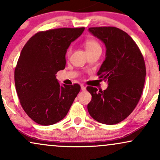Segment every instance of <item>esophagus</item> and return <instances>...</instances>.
I'll return each instance as SVG.
<instances>
[{
  "mask_svg": "<svg viewBox=\"0 0 160 160\" xmlns=\"http://www.w3.org/2000/svg\"><path fill=\"white\" fill-rule=\"evenodd\" d=\"M80 87H81V90H82V91H85L86 90V86H83V85H81L80 86Z\"/></svg>",
  "mask_w": 160,
  "mask_h": 160,
  "instance_id": "obj_1",
  "label": "esophagus"
}]
</instances>
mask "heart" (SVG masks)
I'll list each match as a JSON object with an SVG mask.
<instances>
[{"label": "heart", "instance_id": "b5f03b06", "mask_svg": "<svg viewBox=\"0 0 160 160\" xmlns=\"http://www.w3.org/2000/svg\"><path fill=\"white\" fill-rule=\"evenodd\" d=\"M85 47L86 52H92V51L97 50V49H101L102 50V47H101L100 43L97 40L93 39V38H90V39H87L85 41ZM71 48L69 47L68 49L67 52H66V55L68 56L71 54Z\"/></svg>", "mask_w": 160, "mask_h": 160}]
</instances>
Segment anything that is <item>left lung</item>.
Listing matches in <instances>:
<instances>
[{
  "instance_id": "left-lung-1",
  "label": "left lung",
  "mask_w": 160,
  "mask_h": 160,
  "mask_svg": "<svg viewBox=\"0 0 160 160\" xmlns=\"http://www.w3.org/2000/svg\"><path fill=\"white\" fill-rule=\"evenodd\" d=\"M89 31L106 46L105 60L97 75L108 86L104 91L86 87L92 95L88 111L101 123H119L131 114L141 98L146 77L144 57L132 38L118 28L93 27Z\"/></svg>"
}]
</instances>
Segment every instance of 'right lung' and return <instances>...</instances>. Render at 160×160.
Listing matches in <instances>:
<instances>
[{
  "label": "right lung",
  "mask_w": 160,
  "mask_h": 160,
  "mask_svg": "<svg viewBox=\"0 0 160 160\" xmlns=\"http://www.w3.org/2000/svg\"><path fill=\"white\" fill-rule=\"evenodd\" d=\"M85 28L42 31L24 46L14 71L16 92L27 115L37 123L49 126L67 115L80 86H60L56 74L65 68V54L71 42Z\"/></svg>",
  "instance_id": "1"
}]
</instances>
